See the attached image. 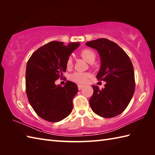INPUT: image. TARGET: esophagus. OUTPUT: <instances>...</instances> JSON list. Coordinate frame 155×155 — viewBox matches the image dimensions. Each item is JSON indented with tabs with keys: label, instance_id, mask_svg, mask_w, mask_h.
Listing matches in <instances>:
<instances>
[{
	"label": "esophagus",
	"instance_id": "esophagus-1",
	"mask_svg": "<svg viewBox=\"0 0 155 155\" xmlns=\"http://www.w3.org/2000/svg\"><path fill=\"white\" fill-rule=\"evenodd\" d=\"M83 87H84V85H83V84H78V90H81Z\"/></svg>",
	"mask_w": 155,
	"mask_h": 155
}]
</instances>
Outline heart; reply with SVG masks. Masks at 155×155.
I'll return each instance as SVG.
<instances>
[{
	"label": "heart",
	"instance_id": "obj_1",
	"mask_svg": "<svg viewBox=\"0 0 155 155\" xmlns=\"http://www.w3.org/2000/svg\"><path fill=\"white\" fill-rule=\"evenodd\" d=\"M81 57L84 60L90 64L93 63V62L96 58L95 52L88 48L83 49L80 53ZM72 66V60L71 57H69L67 61V68H71ZM90 77V74L88 73H83V72H74L71 75V79L78 83H85L87 81V78Z\"/></svg>",
	"mask_w": 155,
	"mask_h": 155
}]
</instances>
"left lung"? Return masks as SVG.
Masks as SVG:
<instances>
[{"mask_svg":"<svg viewBox=\"0 0 155 155\" xmlns=\"http://www.w3.org/2000/svg\"><path fill=\"white\" fill-rule=\"evenodd\" d=\"M86 45L97 51L101 68L97 78L106 82L102 89L92 85L94 93L89 100L90 106L94 113L101 117H116L127 107L134 93L132 62L119 46L107 38L88 41Z\"/></svg>","mask_w":155,"mask_h":155,"instance_id":"left-lung-1","label":"left lung"}]
</instances>
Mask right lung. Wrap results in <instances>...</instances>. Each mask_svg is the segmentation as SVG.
Returning <instances> with one entry per match:
<instances>
[{"label": "right lung", "instance_id": "obj_1", "mask_svg": "<svg viewBox=\"0 0 155 155\" xmlns=\"http://www.w3.org/2000/svg\"><path fill=\"white\" fill-rule=\"evenodd\" d=\"M80 42L52 41L32 54L26 69V91L29 103L42 119L58 122L67 117L73 108L77 85L68 81L63 87L55 81L63 77L67 61Z\"/></svg>", "mask_w": 155, "mask_h": 155}]
</instances>
